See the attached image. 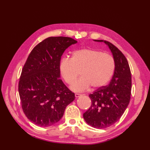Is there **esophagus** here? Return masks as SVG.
I'll return each instance as SVG.
<instances>
[{"label":"esophagus","instance_id":"esophagus-1","mask_svg":"<svg viewBox=\"0 0 150 150\" xmlns=\"http://www.w3.org/2000/svg\"><path fill=\"white\" fill-rule=\"evenodd\" d=\"M75 97H79V96H81V94H79V93H75Z\"/></svg>","mask_w":150,"mask_h":150}]
</instances>
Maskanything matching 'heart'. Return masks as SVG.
Masks as SVG:
<instances>
[{
	"instance_id": "1",
	"label": "heart",
	"mask_w": 150,
	"mask_h": 150,
	"mask_svg": "<svg viewBox=\"0 0 150 150\" xmlns=\"http://www.w3.org/2000/svg\"><path fill=\"white\" fill-rule=\"evenodd\" d=\"M115 69V61L108 53L93 48H82L72 53L71 59L63 57L60 60L59 70L61 76L72 90L83 91L90 86L97 88L105 86L112 77Z\"/></svg>"
}]
</instances>
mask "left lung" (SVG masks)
Returning <instances> with one entry per match:
<instances>
[{
  "instance_id": "obj_1",
  "label": "left lung",
  "mask_w": 150,
  "mask_h": 150,
  "mask_svg": "<svg viewBox=\"0 0 150 150\" xmlns=\"http://www.w3.org/2000/svg\"><path fill=\"white\" fill-rule=\"evenodd\" d=\"M104 42L112 53L115 73L108 85L98 88L88 95L91 105L83 114L86 122L98 129L108 128L121 118L130 103L132 88L130 69L126 57L115 45Z\"/></svg>"
}]
</instances>
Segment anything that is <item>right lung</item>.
Returning <instances> with one entry per match:
<instances>
[{
	"label": "right lung",
	"mask_w": 150,
	"mask_h": 150,
	"mask_svg": "<svg viewBox=\"0 0 150 150\" xmlns=\"http://www.w3.org/2000/svg\"><path fill=\"white\" fill-rule=\"evenodd\" d=\"M75 40L49 37L35 45L22 70L18 92L22 108L35 125L47 127L59 121L75 94L60 79L59 65L63 52Z\"/></svg>",
	"instance_id": "1"
}]
</instances>
